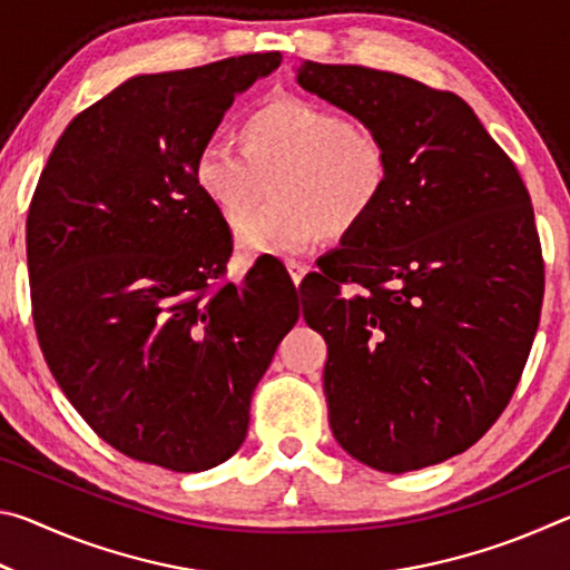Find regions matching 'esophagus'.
Masks as SVG:
<instances>
[{"mask_svg":"<svg viewBox=\"0 0 570 570\" xmlns=\"http://www.w3.org/2000/svg\"><path fill=\"white\" fill-rule=\"evenodd\" d=\"M286 268H288V276H292L294 286L302 284V282H304V276H306V272H308V268H306L304 264H298V262H286Z\"/></svg>","mask_w":570,"mask_h":570,"instance_id":"esophagus-1","label":"esophagus"}]
</instances>
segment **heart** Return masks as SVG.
Returning <instances> with one entry per match:
<instances>
[{"label": "heart", "mask_w": 570, "mask_h": 570, "mask_svg": "<svg viewBox=\"0 0 570 570\" xmlns=\"http://www.w3.org/2000/svg\"><path fill=\"white\" fill-rule=\"evenodd\" d=\"M392 160L370 125L306 98H274L240 120V148L200 146L193 183L228 226L262 206L268 183L274 206L238 230L250 256H294L330 234L364 226L390 188Z\"/></svg>", "instance_id": "obj_1"}]
</instances>
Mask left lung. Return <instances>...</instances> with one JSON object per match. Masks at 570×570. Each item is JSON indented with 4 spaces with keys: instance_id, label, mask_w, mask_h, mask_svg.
I'll use <instances>...</instances> for the list:
<instances>
[{
    "instance_id": "obj_1",
    "label": "left lung",
    "mask_w": 570,
    "mask_h": 570,
    "mask_svg": "<svg viewBox=\"0 0 570 570\" xmlns=\"http://www.w3.org/2000/svg\"><path fill=\"white\" fill-rule=\"evenodd\" d=\"M296 82L377 130L392 160L370 220L298 286L330 350V428L380 472L438 465L493 428L533 344L543 258L528 188L458 95L308 60Z\"/></svg>"
}]
</instances>
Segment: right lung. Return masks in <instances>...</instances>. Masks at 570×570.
<instances>
[{
  "instance_id": "right-lung-1",
  "label": "right lung",
  "mask_w": 570,
  "mask_h": 570,
  "mask_svg": "<svg viewBox=\"0 0 570 570\" xmlns=\"http://www.w3.org/2000/svg\"><path fill=\"white\" fill-rule=\"evenodd\" d=\"M278 52L135 75L67 125L27 216L37 340L122 455L200 472L246 440L250 394L298 320L276 258L224 282L230 230L193 160Z\"/></svg>"
}]
</instances>
